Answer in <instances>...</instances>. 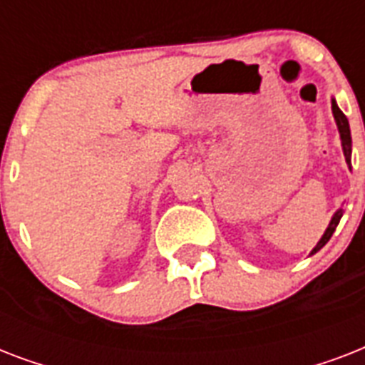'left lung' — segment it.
<instances>
[{
  "mask_svg": "<svg viewBox=\"0 0 365 365\" xmlns=\"http://www.w3.org/2000/svg\"><path fill=\"white\" fill-rule=\"evenodd\" d=\"M331 110H334V117L335 121H337V126H339V134H341V143H343V153H345V159L346 163L351 165V148H352V140H351V128H349V121H346L345 113L337 108V104H335V100H331ZM341 217H343V210H337L335 212V216L331 217V222H329L328 229H326V233H324V237L320 239V242L314 246V250H312L311 254H317L318 250L322 248L324 244L328 242L329 239H331V235L335 233V227L339 225Z\"/></svg>",
  "mask_w": 365,
  "mask_h": 365,
  "instance_id": "obj_1",
  "label": "left lung"
}]
</instances>
